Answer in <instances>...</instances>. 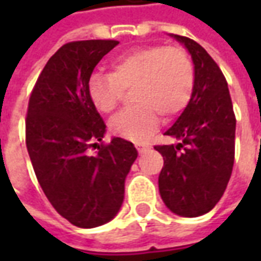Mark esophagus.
<instances>
[{
    "mask_svg": "<svg viewBox=\"0 0 261 261\" xmlns=\"http://www.w3.org/2000/svg\"><path fill=\"white\" fill-rule=\"evenodd\" d=\"M136 147H137V151H138L140 153H144L145 151L149 149V145H148V144H136Z\"/></svg>",
    "mask_w": 261,
    "mask_h": 261,
    "instance_id": "34e87169",
    "label": "esophagus"
}]
</instances>
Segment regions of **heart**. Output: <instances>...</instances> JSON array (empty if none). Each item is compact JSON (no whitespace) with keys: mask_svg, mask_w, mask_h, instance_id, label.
<instances>
[{"mask_svg":"<svg viewBox=\"0 0 261 261\" xmlns=\"http://www.w3.org/2000/svg\"><path fill=\"white\" fill-rule=\"evenodd\" d=\"M112 74L92 75L88 92L102 113L113 112L131 88L134 106L110 120L116 136L142 141L159 124V114L172 119L186 108L193 93L194 68L180 47L151 46L131 50L112 61Z\"/></svg>","mask_w":261,"mask_h":261,"instance_id":"1","label":"heart"}]
</instances>
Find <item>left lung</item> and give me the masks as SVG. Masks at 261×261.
Here are the masks:
<instances>
[{"instance_id":"obj_1","label":"left lung","mask_w":261,"mask_h":261,"mask_svg":"<svg viewBox=\"0 0 261 261\" xmlns=\"http://www.w3.org/2000/svg\"><path fill=\"white\" fill-rule=\"evenodd\" d=\"M170 37L192 56L194 85L186 109L165 133L179 142L155 147L164 156L159 193L172 213L194 218L215 207L229 181L236 119L226 80L211 56L189 37Z\"/></svg>"}]
</instances>
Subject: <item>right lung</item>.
<instances>
[{
    "label": "right lung",
    "instance_id": "right-lung-1",
    "mask_svg": "<svg viewBox=\"0 0 261 261\" xmlns=\"http://www.w3.org/2000/svg\"><path fill=\"white\" fill-rule=\"evenodd\" d=\"M117 40H82L48 60L28 108L26 147L43 192L56 211L78 228H96L117 215L124 181L137 159L133 142L113 137L97 145L106 124L88 92L93 68Z\"/></svg>",
    "mask_w": 261,
    "mask_h": 261
}]
</instances>
